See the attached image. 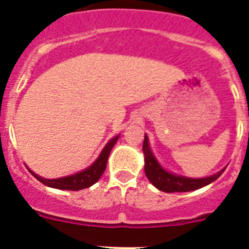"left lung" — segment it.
Returning a JSON list of instances; mask_svg holds the SVG:
<instances>
[{
    "label": "left lung",
    "instance_id": "left-lung-1",
    "mask_svg": "<svg viewBox=\"0 0 249 249\" xmlns=\"http://www.w3.org/2000/svg\"><path fill=\"white\" fill-rule=\"evenodd\" d=\"M143 153H144V172H146L147 178L149 179L156 188L160 191H163L167 193L172 192H190V191L198 190L207 184L212 183L215 181L222 173L224 172L223 168L218 173L206 178H188L183 176H177L173 173H169L164 171L160 164L158 163L157 160L152 153L148 144V138L144 136L143 141Z\"/></svg>",
    "mask_w": 249,
    "mask_h": 249
}]
</instances>
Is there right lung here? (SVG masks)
<instances>
[{
  "mask_svg": "<svg viewBox=\"0 0 249 249\" xmlns=\"http://www.w3.org/2000/svg\"><path fill=\"white\" fill-rule=\"evenodd\" d=\"M120 136H116L114 138H112L108 143L106 144L105 148L102 149L101 155L98 156V158L94 160L93 163L86 168L85 171H81V172L76 173V175L67 176V177L62 178H56V179H47V178H42L37 176L36 173H34L32 171H30L35 177L38 179L41 183L46 184L48 187H52V188H57V190H66V191H80L83 188H89L92 184H94L98 181L102 176V173L105 172L106 166H107V160H108L109 152L113 148V146L116 144V142L118 141Z\"/></svg>",
  "mask_w": 249,
  "mask_h": 249,
  "instance_id": "1",
  "label": "right lung"
}]
</instances>
